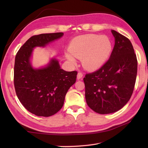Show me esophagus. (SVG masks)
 <instances>
[{"label":"esophagus","instance_id":"obj_1","mask_svg":"<svg viewBox=\"0 0 148 148\" xmlns=\"http://www.w3.org/2000/svg\"><path fill=\"white\" fill-rule=\"evenodd\" d=\"M83 74L81 73V72H78V74L77 75V79H81V78L83 77Z\"/></svg>","mask_w":148,"mask_h":148}]
</instances>
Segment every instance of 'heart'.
<instances>
[{"mask_svg":"<svg viewBox=\"0 0 148 148\" xmlns=\"http://www.w3.org/2000/svg\"><path fill=\"white\" fill-rule=\"evenodd\" d=\"M111 49L112 43L108 36L86 34L72 40L69 48L70 53H66L65 57L72 64H75L76 62L74 56L82 58L84 67L95 70L104 64Z\"/></svg>","mask_w":148,"mask_h":148,"instance_id":"heart-1","label":"heart"}]
</instances>
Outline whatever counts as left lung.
Here are the masks:
<instances>
[{
	"instance_id": "8db88e82",
	"label": "left lung",
	"mask_w": 148,
	"mask_h": 148,
	"mask_svg": "<svg viewBox=\"0 0 148 148\" xmlns=\"http://www.w3.org/2000/svg\"><path fill=\"white\" fill-rule=\"evenodd\" d=\"M115 39L109 59L84 77L88 106L99 114L119 111L130 100L136 84L137 60L130 40L112 30Z\"/></svg>"
}]
</instances>
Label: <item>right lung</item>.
Wrapping results in <instances>:
<instances>
[{
	"label": "right lung",
	"instance_id": "add662e5",
	"mask_svg": "<svg viewBox=\"0 0 148 148\" xmlns=\"http://www.w3.org/2000/svg\"><path fill=\"white\" fill-rule=\"evenodd\" d=\"M64 33L42 34L31 37L19 49L15 57L14 84L16 93L25 108L38 116L56 114L64 105L65 95L76 83L77 71L60 68L56 58L46 67L34 69L30 62L36 47H45L60 39Z\"/></svg>",
	"mask_w": 148,
	"mask_h": 148
}]
</instances>
